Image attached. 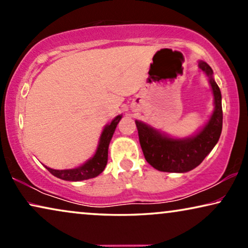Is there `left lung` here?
<instances>
[{
	"label": "left lung",
	"instance_id": "left-lung-1",
	"mask_svg": "<svg viewBox=\"0 0 248 248\" xmlns=\"http://www.w3.org/2000/svg\"><path fill=\"white\" fill-rule=\"evenodd\" d=\"M199 69L208 77L215 105V110L201 130L188 138H172L143 122L135 121L145 160L157 170L187 172L198 167L218 143L222 131L221 93L209 64L199 61Z\"/></svg>",
	"mask_w": 248,
	"mask_h": 248
}]
</instances>
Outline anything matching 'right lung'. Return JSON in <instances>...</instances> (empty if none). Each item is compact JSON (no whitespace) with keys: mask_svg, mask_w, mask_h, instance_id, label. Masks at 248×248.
Masks as SVG:
<instances>
[{"mask_svg":"<svg viewBox=\"0 0 248 248\" xmlns=\"http://www.w3.org/2000/svg\"><path fill=\"white\" fill-rule=\"evenodd\" d=\"M121 118L122 115H117L109 124H107L104 127L99 138V142H98L96 152L83 165L72 169H52L45 166L47 170L57 178L70 182H80L84 181V179L97 177L106 167L108 160V147H109L110 140L113 138L114 132L116 130V126L120 123Z\"/></svg>","mask_w":248,"mask_h":248,"instance_id":"obj_1","label":"right lung"}]
</instances>
